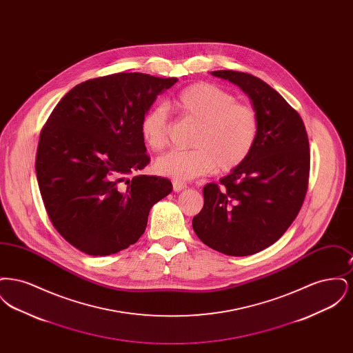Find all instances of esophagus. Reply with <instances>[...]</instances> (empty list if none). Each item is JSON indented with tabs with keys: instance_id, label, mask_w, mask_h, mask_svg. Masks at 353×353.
<instances>
[{
	"instance_id": "esophagus-1",
	"label": "esophagus",
	"mask_w": 353,
	"mask_h": 353,
	"mask_svg": "<svg viewBox=\"0 0 353 353\" xmlns=\"http://www.w3.org/2000/svg\"><path fill=\"white\" fill-rule=\"evenodd\" d=\"M185 188H186V185L184 183H181V181H173V190L174 192H183Z\"/></svg>"
}]
</instances>
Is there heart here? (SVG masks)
Listing matches in <instances>:
<instances>
[{
  "label": "heart",
  "mask_w": 353,
  "mask_h": 353,
  "mask_svg": "<svg viewBox=\"0 0 353 353\" xmlns=\"http://www.w3.org/2000/svg\"><path fill=\"white\" fill-rule=\"evenodd\" d=\"M184 118L199 124L192 139V151H170L161 154L154 169L176 181H189L214 169L230 172L250 154L259 132L255 110L236 103L234 95L219 85L196 83L186 87L176 98ZM140 131L152 150L168 143L167 107L157 104L141 119Z\"/></svg>",
  "instance_id": "1"
}]
</instances>
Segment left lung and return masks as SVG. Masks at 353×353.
Instances as JSON below:
<instances>
[{
	"label": "left lung",
	"mask_w": 353,
	"mask_h": 353,
	"mask_svg": "<svg viewBox=\"0 0 353 353\" xmlns=\"http://www.w3.org/2000/svg\"><path fill=\"white\" fill-rule=\"evenodd\" d=\"M213 77L238 85L252 101L259 132L248 159L202 189L194 233L217 252L245 256L276 242L302 208L310 147L299 114L272 87L252 74L219 70Z\"/></svg>",
	"instance_id": "obj_1"
}]
</instances>
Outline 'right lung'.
I'll use <instances>...</instances> for the list:
<instances>
[{
	"mask_svg": "<svg viewBox=\"0 0 353 353\" xmlns=\"http://www.w3.org/2000/svg\"><path fill=\"white\" fill-rule=\"evenodd\" d=\"M177 78L119 72L75 85L43 127L35 172L54 228L88 255L134 245L168 179L139 174L150 164L140 131L157 95Z\"/></svg>",
	"mask_w": 353,
	"mask_h": 353,
	"instance_id": "1",
	"label": "right lung"
}]
</instances>
